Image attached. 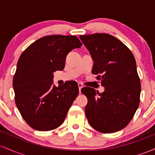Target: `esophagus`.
Segmentation results:
<instances>
[{
	"label": "esophagus",
	"instance_id": "esophagus-1",
	"mask_svg": "<svg viewBox=\"0 0 155 155\" xmlns=\"http://www.w3.org/2000/svg\"><path fill=\"white\" fill-rule=\"evenodd\" d=\"M78 87H79V93H80V92H81V88L83 87L82 84L79 83V84H78Z\"/></svg>",
	"mask_w": 155,
	"mask_h": 155
}]
</instances>
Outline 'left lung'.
<instances>
[{
    "mask_svg": "<svg viewBox=\"0 0 155 155\" xmlns=\"http://www.w3.org/2000/svg\"><path fill=\"white\" fill-rule=\"evenodd\" d=\"M94 64L92 73L101 79L104 91L84 87L87 97L85 114L90 125L103 133L123 129L132 120L140 102V84L130 50L107 33L80 35Z\"/></svg>",
    "mask_w": 155,
    "mask_h": 155,
    "instance_id": "8db88e82",
    "label": "left lung"
}]
</instances>
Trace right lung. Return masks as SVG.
I'll use <instances>...</instances> for the list:
<instances>
[{
	"label": "right lung",
	"mask_w": 155,
	"mask_h": 155,
	"mask_svg": "<svg viewBox=\"0 0 155 155\" xmlns=\"http://www.w3.org/2000/svg\"><path fill=\"white\" fill-rule=\"evenodd\" d=\"M81 45L75 35H47L21 54L13 79L15 103L32 128L51 130L65 120L79 87L76 81L56 87L53 73L63 70L68 54Z\"/></svg>",
	"instance_id": "right-lung-1"
}]
</instances>
